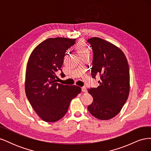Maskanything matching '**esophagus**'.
Returning <instances> with one entry per match:
<instances>
[{
  "label": "esophagus",
  "mask_w": 151,
  "mask_h": 151,
  "mask_svg": "<svg viewBox=\"0 0 151 151\" xmlns=\"http://www.w3.org/2000/svg\"><path fill=\"white\" fill-rule=\"evenodd\" d=\"M81 89H82V91H83V92H84V93H87V92H88V91H87L86 87H83V88H81Z\"/></svg>",
  "instance_id": "34e87169"
}]
</instances>
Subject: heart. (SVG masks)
<instances>
[{
  "mask_svg": "<svg viewBox=\"0 0 151 151\" xmlns=\"http://www.w3.org/2000/svg\"><path fill=\"white\" fill-rule=\"evenodd\" d=\"M75 47L80 57L89 54L90 53L89 48L87 47L86 44L84 42H83V41H81V42L77 43Z\"/></svg>",
  "mask_w": 151,
  "mask_h": 151,
  "instance_id": "heart-1",
  "label": "heart"
}]
</instances>
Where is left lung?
<instances>
[{"label":"left lung","instance_id":"1","mask_svg":"<svg viewBox=\"0 0 151 151\" xmlns=\"http://www.w3.org/2000/svg\"><path fill=\"white\" fill-rule=\"evenodd\" d=\"M87 42L93 52L91 76H100L98 88L88 89L93 98L88 109L98 119L109 120L120 113L129 97V63L122 50L107 41L94 37Z\"/></svg>","mask_w":151,"mask_h":151}]
</instances>
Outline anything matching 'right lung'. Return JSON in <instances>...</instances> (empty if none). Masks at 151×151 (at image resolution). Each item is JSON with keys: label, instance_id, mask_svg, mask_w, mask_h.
<instances>
[{"label": "right lung", "instance_id": "add662e5", "mask_svg": "<svg viewBox=\"0 0 151 151\" xmlns=\"http://www.w3.org/2000/svg\"><path fill=\"white\" fill-rule=\"evenodd\" d=\"M76 39L51 38L40 43L31 53L26 66L25 92L32 108L42 119L55 122L66 114L80 87L59 84L56 73L62 70L66 50ZM60 76L65 74L62 72Z\"/></svg>", "mask_w": 151, "mask_h": 151}]
</instances>
